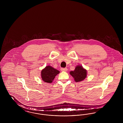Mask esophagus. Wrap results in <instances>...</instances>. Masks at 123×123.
Listing matches in <instances>:
<instances>
[{"label": "esophagus", "instance_id": "1", "mask_svg": "<svg viewBox=\"0 0 123 123\" xmlns=\"http://www.w3.org/2000/svg\"><path fill=\"white\" fill-rule=\"evenodd\" d=\"M61 70L62 71H66L67 70V69L66 68H61Z\"/></svg>", "mask_w": 123, "mask_h": 123}]
</instances>
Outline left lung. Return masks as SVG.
Wrapping results in <instances>:
<instances>
[{
    "label": "left lung",
    "instance_id": "1",
    "mask_svg": "<svg viewBox=\"0 0 123 123\" xmlns=\"http://www.w3.org/2000/svg\"><path fill=\"white\" fill-rule=\"evenodd\" d=\"M70 74L72 76L75 82H81L84 80L87 76V70L83 68L82 65H77L74 71H71Z\"/></svg>",
    "mask_w": 123,
    "mask_h": 123
}]
</instances>
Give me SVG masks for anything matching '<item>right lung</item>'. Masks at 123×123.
Instances as JSON below:
<instances>
[{
	"label": "right lung",
	"mask_w": 123,
	"mask_h": 123,
	"mask_svg": "<svg viewBox=\"0 0 123 123\" xmlns=\"http://www.w3.org/2000/svg\"><path fill=\"white\" fill-rule=\"evenodd\" d=\"M59 71L52 66L48 65L41 70V76L42 80L47 83L52 82L56 76L59 73Z\"/></svg>",
	"instance_id": "right-lung-1"
}]
</instances>
